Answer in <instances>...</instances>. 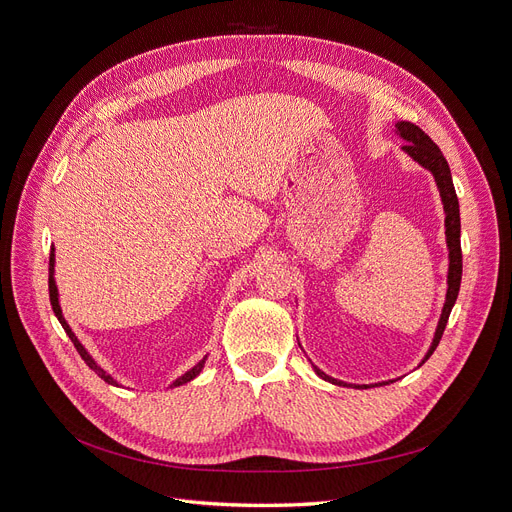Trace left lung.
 I'll list each match as a JSON object with an SVG mask.
<instances>
[{
  "label": "left lung",
  "instance_id": "1",
  "mask_svg": "<svg viewBox=\"0 0 512 512\" xmlns=\"http://www.w3.org/2000/svg\"><path fill=\"white\" fill-rule=\"evenodd\" d=\"M396 133L404 139V145L402 150L415 160L419 162L423 168H427L429 173L433 175L435 179V185L437 189H440V198H442V204H444V214H446V246H448V289H446V302H444V308H442V314H440V321H437V327H435V333H433V342L425 354V358L421 360V364L433 354V350L437 348V344H440V339L444 335V329H446V323H448V316L452 312V306L458 298V289H460V277H462V252H460V210H458V198H456V191H454V183H452V175H450V166L442 154V150L437 148V145L431 141V137L419 129L417 125L412 123H406V120H400V123H396ZM419 364V367H421ZM314 373L319 375L321 379L333 383V385H344V387H356V389H369V387H375V385H387L392 381H381V383H371V385H352V383H346V381H339V379H333L329 377L327 373H323L319 367H314L312 364Z\"/></svg>",
  "mask_w": 512,
  "mask_h": 512
}]
</instances>
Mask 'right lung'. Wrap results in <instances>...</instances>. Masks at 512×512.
<instances>
[{
  "mask_svg": "<svg viewBox=\"0 0 512 512\" xmlns=\"http://www.w3.org/2000/svg\"><path fill=\"white\" fill-rule=\"evenodd\" d=\"M54 266H56V254H54V248H52V254H50V300H52V308H54V312H56V316H58V321H60V325H62V329L66 331V335L70 337V342L75 344V348H77V352L81 354V358L85 360V364L87 367L97 375V377H102L106 383H110V385H120L112 375H108L100 364H97L95 360H93V356L85 350V346L79 342V337L75 335V331L70 329V325L66 323V319H64V314H62V308H60V296H58V285H56V279H54ZM206 358L208 356H204L196 367H191L187 373H183L181 377H177L173 383H170V387H179V385H185V383H189L191 379H196L200 373H202V369H204V362H206Z\"/></svg>",
  "mask_w": 512,
  "mask_h": 512,
  "instance_id": "add662e5",
  "label": "right lung"
}]
</instances>
